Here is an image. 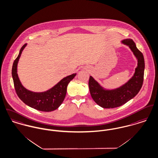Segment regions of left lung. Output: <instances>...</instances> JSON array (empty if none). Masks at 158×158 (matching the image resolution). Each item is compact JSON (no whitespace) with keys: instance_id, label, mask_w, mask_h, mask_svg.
<instances>
[{"instance_id":"left-lung-1","label":"left lung","mask_w":158,"mask_h":158,"mask_svg":"<svg viewBox=\"0 0 158 158\" xmlns=\"http://www.w3.org/2000/svg\"><path fill=\"white\" fill-rule=\"evenodd\" d=\"M122 43L129 46L138 60V66L129 81L116 89L106 90L92 77H89V87L91 97L98 105L103 108H115L124 104L138 94L143 84L145 63L143 53L130 39L123 40Z\"/></svg>"}]
</instances>
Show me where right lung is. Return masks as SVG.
Returning a JSON list of instances; mask_svg holds the SVG:
<instances>
[{
  "label": "right lung",
  "instance_id": "1",
  "mask_svg": "<svg viewBox=\"0 0 158 158\" xmlns=\"http://www.w3.org/2000/svg\"><path fill=\"white\" fill-rule=\"evenodd\" d=\"M27 46L25 44L20 49L17 57L13 63L12 76L15 90L19 98L29 107L42 112H51L58 109L64 100L67 86L73 79L76 73H73L63 78L56 86L43 92H33L26 89L22 85L17 73V66L22 52Z\"/></svg>",
  "mask_w": 158,
  "mask_h": 158
}]
</instances>
